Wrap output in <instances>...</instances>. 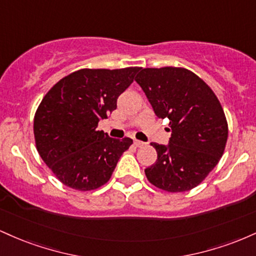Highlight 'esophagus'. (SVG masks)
Listing matches in <instances>:
<instances>
[{
	"mask_svg": "<svg viewBox=\"0 0 256 256\" xmlns=\"http://www.w3.org/2000/svg\"><path fill=\"white\" fill-rule=\"evenodd\" d=\"M134 146H144V144H146V143H144V142H142V140H134Z\"/></svg>",
	"mask_w": 256,
	"mask_h": 256,
	"instance_id": "obj_1",
	"label": "esophagus"
}]
</instances>
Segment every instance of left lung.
<instances>
[{"label": "left lung", "mask_w": 256, "mask_h": 256, "mask_svg": "<svg viewBox=\"0 0 256 256\" xmlns=\"http://www.w3.org/2000/svg\"><path fill=\"white\" fill-rule=\"evenodd\" d=\"M134 80L158 118L170 120L167 144L150 143L158 160L144 170L152 185L170 192L198 186L224 152L228 122L219 100L195 73L180 67L140 68Z\"/></svg>", "instance_id": "8db88e82"}]
</instances>
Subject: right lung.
I'll use <instances>...</instances> for the list:
<instances>
[{
    "instance_id": "obj_1",
    "label": "right lung",
    "mask_w": 256,
    "mask_h": 256,
    "mask_svg": "<svg viewBox=\"0 0 256 256\" xmlns=\"http://www.w3.org/2000/svg\"><path fill=\"white\" fill-rule=\"evenodd\" d=\"M140 70H79L43 98L34 120L36 146L64 185L88 192L110 180L132 140L110 138L98 125L116 110V100Z\"/></svg>"
}]
</instances>
